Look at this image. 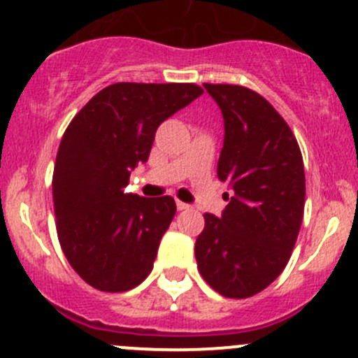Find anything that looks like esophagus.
<instances>
[{"mask_svg":"<svg viewBox=\"0 0 358 358\" xmlns=\"http://www.w3.org/2000/svg\"><path fill=\"white\" fill-rule=\"evenodd\" d=\"M189 208H190V206L185 204V202L176 201V209H178V211H183V209H189Z\"/></svg>","mask_w":358,"mask_h":358,"instance_id":"obj_1","label":"esophagus"}]
</instances>
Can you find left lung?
I'll return each instance as SVG.
<instances>
[{
  "label": "left lung",
  "instance_id": "obj_1",
  "mask_svg": "<svg viewBox=\"0 0 358 358\" xmlns=\"http://www.w3.org/2000/svg\"><path fill=\"white\" fill-rule=\"evenodd\" d=\"M204 88L223 114L218 178L234 194L222 216L204 215L197 268L216 292L243 299L270 286L289 262L305 209V168L296 136L268 100L237 85Z\"/></svg>",
  "mask_w": 358,
  "mask_h": 358
}]
</instances>
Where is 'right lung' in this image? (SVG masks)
Returning <instances> with one entry per match:
<instances>
[{
  "label": "right lung",
  "mask_w": 358,
  "mask_h": 358,
  "mask_svg": "<svg viewBox=\"0 0 358 358\" xmlns=\"http://www.w3.org/2000/svg\"><path fill=\"white\" fill-rule=\"evenodd\" d=\"M202 92L194 83H115L67 126L52 182L57 234L67 262L95 289L129 291L152 270L175 199L124 187L149 159L159 124Z\"/></svg>",
  "instance_id": "1"
}]
</instances>
